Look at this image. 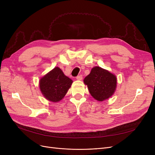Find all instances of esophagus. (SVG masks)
<instances>
[{"label": "esophagus", "instance_id": "34e87169", "mask_svg": "<svg viewBox=\"0 0 155 155\" xmlns=\"http://www.w3.org/2000/svg\"><path fill=\"white\" fill-rule=\"evenodd\" d=\"M82 79H83L82 75H79V76H78L76 77V79H77V80H81Z\"/></svg>", "mask_w": 155, "mask_h": 155}]
</instances>
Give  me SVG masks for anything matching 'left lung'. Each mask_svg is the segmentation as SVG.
Returning a JSON list of instances; mask_svg holds the SVG:
<instances>
[{"label": "left lung", "mask_w": 155, "mask_h": 155, "mask_svg": "<svg viewBox=\"0 0 155 155\" xmlns=\"http://www.w3.org/2000/svg\"><path fill=\"white\" fill-rule=\"evenodd\" d=\"M83 81L87 85L91 96L99 101L109 99L114 94L116 88L115 75L100 67L92 68Z\"/></svg>", "instance_id": "obj_1"}]
</instances>
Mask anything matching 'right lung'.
<instances>
[{
    "label": "right lung",
    "mask_w": 155,
    "mask_h": 155,
    "mask_svg": "<svg viewBox=\"0 0 155 155\" xmlns=\"http://www.w3.org/2000/svg\"><path fill=\"white\" fill-rule=\"evenodd\" d=\"M72 82L59 67H55L41 78L39 87L46 100L55 103L61 100L66 95Z\"/></svg>",
    "instance_id": "add662e5"
}]
</instances>
